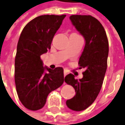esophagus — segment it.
I'll use <instances>...</instances> for the list:
<instances>
[{
    "mask_svg": "<svg viewBox=\"0 0 125 125\" xmlns=\"http://www.w3.org/2000/svg\"><path fill=\"white\" fill-rule=\"evenodd\" d=\"M67 74H68V72H67V70H64V76H65V77Z\"/></svg>",
    "mask_w": 125,
    "mask_h": 125,
    "instance_id": "1",
    "label": "esophagus"
}]
</instances>
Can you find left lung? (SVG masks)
<instances>
[{
    "mask_svg": "<svg viewBox=\"0 0 125 125\" xmlns=\"http://www.w3.org/2000/svg\"><path fill=\"white\" fill-rule=\"evenodd\" d=\"M70 19L86 41L78 63L79 68H84L85 71L80 79L74 78L72 74L65 77V82L76 92L74 96L66 101V105L72 110L82 111L94 102L102 87L107 70L108 40L102 24L95 17L74 15Z\"/></svg>",
    "mask_w": 125,
    "mask_h": 125,
    "instance_id": "8db88e82",
    "label": "left lung"
}]
</instances>
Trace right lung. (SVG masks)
I'll return each mask as SVG.
<instances>
[{"mask_svg":"<svg viewBox=\"0 0 125 125\" xmlns=\"http://www.w3.org/2000/svg\"><path fill=\"white\" fill-rule=\"evenodd\" d=\"M65 17L39 16L29 22L20 34L15 60V82L20 101L30 110L42 108L48 95L64 82L62 67L51 70L43 67L41 55L51 49L53 36Z\"/></svg>","mask_w":125,"mask_h":125,"instance_id":"add662e5","label":"right lung"}]
</instances>
